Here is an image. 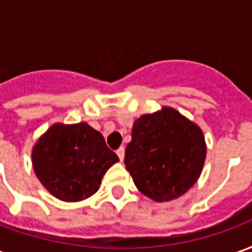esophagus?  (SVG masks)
<instances>
[{
  "label": "esophagus",
  "instance_id": "obj_1",
  "mask_svg": "<svg viewBox=\"0 0 252 252\" xmlns=\"http://www.w3.org/2000/svg\"><path fill=\"white\" fill-rule=\"evenodd\" d=\"M116 153H117V155H119L120 160H123V159H124V155H126V148L120 147L117 151H116Z\"/></svg>",
  "mask_w": 252,
  "mask_h": 252
}]
</instances>
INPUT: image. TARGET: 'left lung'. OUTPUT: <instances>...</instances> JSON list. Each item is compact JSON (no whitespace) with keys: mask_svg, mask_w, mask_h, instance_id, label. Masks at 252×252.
Returning <instances> with one entry per match:
<instances>
[{"mask_svg":"<svg viewBox=\"0 0 252 252\" xmlns=\"http://www.w3.org/2000/svg\"><path fill=\"white\" fill-rule=\"evenodd\" d=\"M205 157V137L200 126L178 110L164 106L133 123L124 163L139 191L164 202L185 194L194 185Z\"/></svg>","mask_w":252,"mask_h":252,"instance_id":"obj_1","label":"left lung"}]
</instances>
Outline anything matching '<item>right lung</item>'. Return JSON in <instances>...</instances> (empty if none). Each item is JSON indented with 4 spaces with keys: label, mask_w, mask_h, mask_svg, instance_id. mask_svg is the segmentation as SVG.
<instances>
[{
    "label": "right lung",
    "mask_w": 252,
    "mask_h": 252,
    "mask_svg": "<svg viewBox=\"0 0 252 252\" xmlns=\"http://www.w3.org/2000/svg\"><path fill=\"white\" fill-rule=\"evenodd\" d=\"M116 162L119 157L88 123L54 124L32 150L36 177L54 197L66 202L93 195Z\"/></svg>",
    "instance_id": "right-lung-1"
}]
</instances>
